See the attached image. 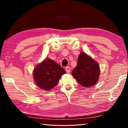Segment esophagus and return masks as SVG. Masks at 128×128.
Masks as SVG:
<instances>
[{
  "label": "esophagus",
  "instance_id": "obj_1",
  "mask_svg": "<svg viewBox=\"0 0 128 128\" xmlns=\"http://www.w3.org/2000/svg\"><path fill=\"white\" fill-rule=\"evenodd\" d=\"M66 70L67 73H70V68L69 66L66 67Z\"/></svg>",
  "mask_w": 128,
  "mask_h": 128
}]
</instances>
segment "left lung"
I'll return each instance as SVG.
<instances>
[{
	"label": "left lung",
	"instance_id": "1",
	"mask_svg": "<svg viewBox=\"0 0 128 128\" xmlns=\"http://www.w3.org/2000/svg\"><path fill=\"white\" fill-rule=\"evenodd\" d=\"M72 73L80 85L84 87H91L96 84L100 71L98 64L82 52L78 58L77 66Z\"/></svg>",
	"mask_w": 128,
	"mask_h": 128
}]
</instances>
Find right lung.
I'll return each instance as SVG.
<instances>
[{
    "instance_id": "obj_1",
    "label": "right lung",
    "mask_w": 128,
    "mask_h": 128,
    "mask_svg": "<svg viewBox=\"0 0 128 128\" xmlns=\"http://www.w3.org/2000/svg\"><path fill=\"white\" fill-rule=\"evenodd\" d=\"M66 70L59 64L47 59L38 65L34 71V78L39 87L44 90H50L55 87Z\"/></svg>"
}]
</instances>
